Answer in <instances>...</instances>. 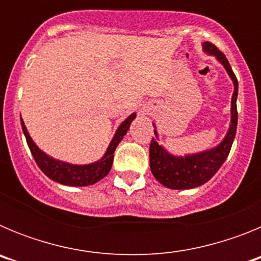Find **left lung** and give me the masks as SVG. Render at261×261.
Here are the masks:
<instances>
[{
	"mask_svg": "<svg viewBox=\"0 0 261 261\" xmlns=\"http://www.w3.org/2000/svg\"><path fill=\"white\" fill-rule=\"evenodd\" d=\"M202 47H204L205 52L216 57L225 66L227 74L232 80L234 93H232L231 98V123H230L229 132L220 145H217L211 150H205L197 154H190V155L186 156L172 155L167 150H165V147L161 146L156 141L158 135H156V130H154L155 137L151 138L150 149H149L151 172L159 183L163 184L167 188H171V190H191V188L199 187L211 180L229 155L232 141L235 138V133H237L238 80L235 77L234 71H232L226 56L216 45L209 43V41H205Z\"/></svg>",
	"mask_w": 261,
	"mask_h": 261,
	"instance_id": "1",
	"label": "left lung"
}]
</instances>
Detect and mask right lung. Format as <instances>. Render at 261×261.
Listing matches in <instances>:
<instances>
[{
	"label": "right lung",
	"mask_w": 261,
	"mask_h": 261,
	"mask_svg": "<svg viewBox=\"0 0 261 261\" xmlns=\"http://www.w3.org/2000/svg\"><path fill=\"white\" fill-rule=\"evenodd\" d=\"M135 117L136 114H132L124 120L121 125L117 128L116 133H115L114 138H112V141H111L103 158L99 159L98 162L90 163V165H70V163L57 161V159L47 155L36 146L35 142L32 141L22 119H20V124H22L23 133L26 136L27 145H29L30 150H31V154L34 155L36 165L39 166L41 171L44 172L49 179L60 184H64V186L85 187L90 186V184H95L96 181L107 176L111 167H112L114 153L116 150V146L123 140L124 136L126 135L129 125H130Z\"/></svg>",
	"instance_id": "obj_1"
}]
</instances>
